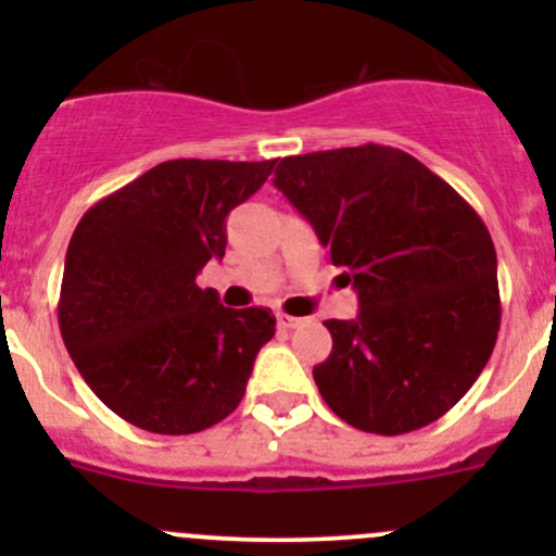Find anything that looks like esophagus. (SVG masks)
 I'll use <instances>...</instances> for the list:
<instances>
[{"mask_svg": "<svg viewBox=\"0 0 556 556\" xmlns=\"http://www.w3.org/2000/svg\"><path fill=\"white\" fill-rule=\"evenodd\" d=\"M301 323H304V319H299V317H290V314H285V312H277V325H279V328H285V330H293V328H299Z\"/></svg>", "mask_w": 556, "mask_h": 556, "instance_id": "obj_1", "label": "esophagus"}]
</instances>
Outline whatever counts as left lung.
Segmentation results:
<instances>
[{
	"instance_id": "obj_1",
	"label": "left lung",
	"mask_w": 556,
	"mask_h": 556,
	"mask_svg": "<svg viewBox=\"0 0 556 556\" xmlns=\"http://www.w3.org/2000/svg\"><path fill=\"white\" fill-rule=\"evenodd\" d=\"M274 174L361 304L325 323L333 350L312 374L330 412L377 435L444 417L501 330L495 244L473 206L384 144L290 155Z\"/></svg>"
}]
</instances>
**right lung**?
<instances>
[{
    "mask_svg": "<svg viewBox=\"0 0 556 556\" xmlns=\"http://www.w3.org/2000/svg\"><path fill=\"white\" fill-rule=\"evenodd\" d=\"M277 161H164L97 201L66 250L59 328L77 371L137 428L188 435L244 397L268 309H228L195 285L226 255V217Z\"/></svg>",
    "mask_w": 556,
    "mask_h": 556,
    "instance_id": "obj_1",
    "label": "right lung"
}]
</instances>
